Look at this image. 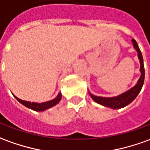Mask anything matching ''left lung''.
Segmentation results:
<instances>
[{"label": "left lung", "mask_w": 150, "mask_h": 150, "mask_svg": "<svg viewBox=\"0 0 150 150\" xmlns=\"http://www.w3.org/2000/svg\"><path fill=\"white\" fill-rule=\"evenodd\" d=\"M132 44H133L135 50L137 51L138 53V57L140 60V63H141V69L140 71L141 72V75L138 82L136 85L134 86L133 88H132L131 89L127 91L126 93H122L121 95H119L117 97H97V96H94L92 93H90V96L93 98L94 101H96L98 104L102 105L106 107L112 108V109H120V108L125 107L126 105H129L132 100L137 97V95L141 92L142 86L144 84V61H143V57L139 46L137 45V41L132 39Z\"/></svg>", "instance_id": "1"}]
</instances>
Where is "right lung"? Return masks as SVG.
Instances as JSON below:
<instances>
[{
    "label": "right lung",
    "mask_w": 150,
    "mask_h": 150,
    "mask_svg": "<svg viewBox=\"0 0 150 150\" xmlns=\"http://www.w3.org/2000/svg\"><path fill=\"white\" fill-rule=\"evenodd\" d=\"M14 97L16 98L17 100L20 102L21 104H23L25 106H27L28 108H30L33 110L35 111H44L47 109H49L50 107H53L55 105H57L62 99V94L59 93L57 95V97L56 98H54L53 100H49V101H46V102H43V103H35V102H30V101H26V100H23L18 98L17 97L14 96Z\"/></svg>",
    "instance_id": "obj_1"
}]
</instances>
